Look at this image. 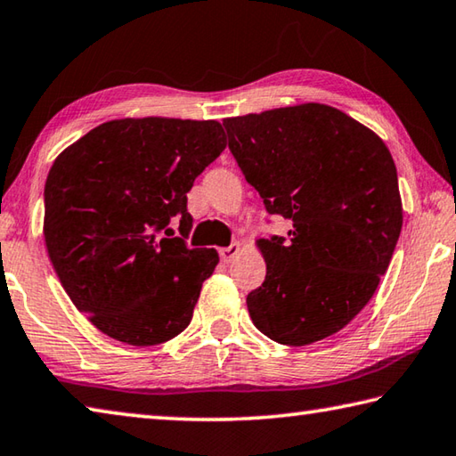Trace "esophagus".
Returning <instances> with one entry per match:
<instances>
[{"mask_svg":"<svg viewBox=\"0 0 456 456\" xmlns=\"http://www.w3.org/2000/svg\"><path fill=\"white\" fill-rule=\"evenodd\" d=\"M238 252H240V244L232 242L230 246H226V248H220V258L222 262H232L238 256Z\"/></svg>","mask_w":456,"mask_h":456,"instance_id":"34e87169","label":"esophagus"}]
</instances>
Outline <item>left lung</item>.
I'll list each match as a JSON object with an SVG mask.
<instances>
[{
  "label": "left lung",
  "instance_id": "8db88e82",
  "mask_svg": "<svg viewBox=\"0 0 456 456\" xmlns=\"http://www.w3.org/2000/svg\"><path fill=\"white\" fill-rule=\"evenodd\" d=\"M228 148L289 238L258 240L266 278L246 298L268 338L306 346L369 305L403 228L396 166L377 134L324 103L224 119Z\"/></svg>",
  "mask_w": 456,
  "mask_h": 456
}]
</instances>
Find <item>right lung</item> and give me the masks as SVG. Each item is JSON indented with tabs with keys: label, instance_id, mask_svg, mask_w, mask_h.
Here are the masks:
<instances>
[{
	"label": "right lung",
	"instance_id": "obj_1",
	"mask_svg": "<svg viewBox=\"0 0 456 456\" xmlns=\"http://www.w3.org/2000/svg\"><path fill=\"white\" fill-rule=\"evenodd\" d=\"M224 148L214 119L124 118L55 158L44 190L47 254L76 308L110 338L151 346L190 324L220 258L186 244V194ZM172 217L182 237L165 229Z\"/></svg>",
	"mask_w": 456,
	"mask_h": 456
}]
</instances>
